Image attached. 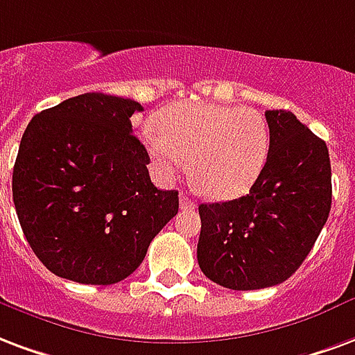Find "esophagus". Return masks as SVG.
<instances>
[{
  "label": "esophagus",
  "mask_w": 355,
  "mask_h": 355,
  "mask_svg": "<svg viewBox=\"0 0 355 355\" xmlns=\"http://www.w3.org/2000/svg\"><path fill=\"white\" fill-rule=\"evenodd\" d=\"M180 207H182V209H193V207H196V201L188 198L186 193H180Z\"/></svg>",
  "instance_id": "obj_1"
}]
</instances>
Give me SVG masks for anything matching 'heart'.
<instances>
[{
    "label": "heart",
    "instance_id": "obj_1",
    "mask_svg": "<svg viewBox=\"0 0 355 355\" xmlns=\"http://www.w3.org/2000/svg\"><path fill=\"white\" fill-rule=\"evenodd\" d=\"M162 180L184 169L211 199H235L250 190L269 156L265 118L248 107L218 103L171 105L143 131Z\"/></svg>",
    "mask_w": 355,
    "mask_h": 355
}]
</instances>
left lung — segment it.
I'll use <instances>...</instances> for the list:
<instances>
[{
	"label": "left lung",
	"instance_id": "1",
	"mask_svg": "<svg viewBox=\"0 0 355 355\" xmlns=\"http://www.w3.org/2000/svg\"><path fill=\"white\" fill-rule=\"evenodd\" d=\"M269 156L243 198L201 203L198 261L212 282L261 290L297 271L331 211V164L320 137L290 111H265Z\"/></svg>",
	"mask_w": 355,
	"mask_h": 355
}]
</instances>
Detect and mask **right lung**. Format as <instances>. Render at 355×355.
<instances>
[{"instance_id":"1","label":"right lung","mask_w":355,"mask_h":355,"mask_svg":"<svg viewBox=\"0 0 355 355\" xmlns=\"http://www.w3.org/2000/svg\"><path fill=\"white\" fill-rule=\"evenodd\" d=\"M133 99L90 92L31 118L12 169V201L43 265L78 284H116L143 263L178 212L157 190L133 135Z\"/></svg>"}]
</instances>
